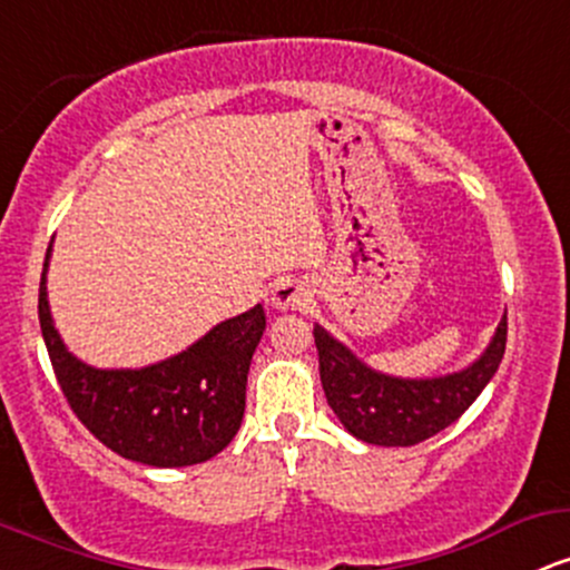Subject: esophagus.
<instances>
[{"instance_id": "34e87169", "label": "esophagus", "mask_w": 570, "mask_h": 570, "mask_svg": "<svg viewBox=\"0 0 570 570\" xmlns=\"http://www.w3.org/2000/svg\"><path fill=\"white\" fill-rule=\"evenodd\" d=\"M271 303H273V308H278V311H299L311 303V292L305 289L303 281L286 278V281H281V284H275Z\"/></svg>"}]
</instances>
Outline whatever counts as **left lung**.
I'll return each mask as SVG.
<instances>
[{"mask_svg":"<svg viewBox=\"0 0 570 570\" xmlns=\"http://www.w3.org/2000/svg\"><path fill=\"white\" fill-rule=\"evenodd\" d=\"M505 333L503 316L490 346L465 371L438 379H395L367 367L316 324L318 376L330 409L354 438L376 446H414L471 409L503 360Z\"/></svg>","mask_w":570,"mask_h":570,"instance_id":"8db88e82","label":"left lung"}]
</instances>
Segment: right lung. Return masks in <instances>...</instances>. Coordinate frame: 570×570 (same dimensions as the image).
<instances>
[{"mask_svg": "<svg viewBox=\"0 0 570 570\" xmlns=\"http://www.w3.org/2000/svg\"><path fill=\"white\" fill-rule=\"evenodd\" d=\"M40 278V327L48 356L75 416L121 458L154 468H184L216 458L246 411L252 356L265 333V311L216 324L186 352L137 371H99L67 352L48 308L46 271Z\"/></svg>", "mask_w": 570, "mask_h": 570, "instance_id": "1", "label": "right lung"}]
</instances>
